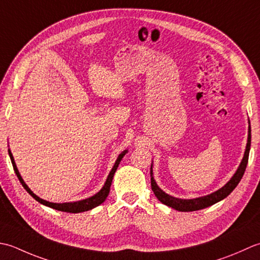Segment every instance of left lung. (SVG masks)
I'll list each match as a JSON object with an SVG mask.
<instances>
[{"instance_id": "1", "label": "left lung", "mask_w": 260, "mask_h": 260, "mask_svg": "<svg viewBox=\"0 0 260 260\" xmlns=\"http://www.w3.org/2000/svg\"><path fill=\"white\" fill-rule=\"evenodd\" d=\"M249 126H248V139H247V146L245 153H243V158L240 162L239 167L234 174V176L230 178V181L228 182L224 186H222L215 192L205 195V197H200L195 199H178L174 198L172 195L164 192V190L158 186L155 178H153V173H152V164L150 167V179H151V188L153 194L156 195V198L160 201L162 204H165L169 208L174 210L181 211V212H190V211H198L202 210L205 208H209V206L213 205L215 203L220 202L223 199H225L228 195H229L232 190H234L237 185L239 184L241 178L245 174L247 164H248V157H249V151H250V145H251V129H250V121H248Z\"/></svg>"}]
</instances>
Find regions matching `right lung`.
<instances>
[{"instance_id":"obj_1","label":"right lung","mask_w":260,"mask_h":260,"mask_svg":"<svg viewBox=\"0 0 260 260\" xmlns=\"http://www.w3.org/2000/svg\"><path fill=\"white\" fill-rule=\"evenodd\" d=\"M128 152V150H123L122 152L120 153V155L118 156V158H116V160L114 162V165L112 167V169H111V172L109 173L108 175V178L107 181H105L103 187L101 188L99 192L96 194H94L93 197L91 198H87L85 200H81V201H76V202H65V203H54V202H49V201H46V200H42L40 199L39 197H37V195L32 192L29 188L28 185H26L24 183V181L22 179V177H21V175L18 171V167L17 165H15V161H14V158H13V155L11 150L9 149V156H10V159H11V162L13 165V169L15 174H17V176L19 178L20 183L22 184V186L24 187V189L28 192L31 197H32L36 201H38L39 203L44 204L46 206H49V208L51 209H55V210H58V211H61V212H68V213H81V212H85V211H88V210H92L94 208H96V206H99L100 204H102L105 199L108 198V195L110 193V187H111V184H112V179H113V176L114 174L116 172V169H118L119 167V164L120 161L122 160L123 156L125 155V153Z\"/></svg>"}]
</instances>
